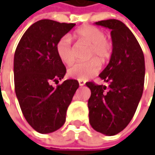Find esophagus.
I'll use <instances>...</instances> for the list:
<instances>
[{
    "instance_id": "34e87169",
    "label": "esophagus",
    "mask_w": 155,
    "mask_h": 155,
    "mask_svg": "<svg viewBox=\"0 0 155 155\" xmlns=\"http://www.w3.org/2000/svg\"><path fill=\"white\" fill-rule=\"evenodd\" d=\"M78 83H79V85H80V86H83V85H84V84H85V81L79 80L78 81Z\"/></svg>"
}]
</instances>
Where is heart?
Listing matches in <instances>:
<instances>
[{
	"instance_id": "1",
	"label": "heart",
	"mask_w": 155,
	"mask_h": 155,
	"mask_svg": "<svg viewBox=\"0 0 155 155\" xmlns=\"http://www.w3.org/2000/svg\"><path fill=\"white\" fill-rule=\"evenodd\" d=\"M74 35L78 40L91 45L88 57L91 59L77 63L69 69L68 74L72 78L85 81L99 71L101 68L99 60L105 63L110 59L112 54V44L105 38V33L101 28L91 25L79 27L76 30ZM56 51L59 58L64 64L68 65L73 64L76 51L68 35L59 39L56 45Z\"/></svg>"
}]
</instances>
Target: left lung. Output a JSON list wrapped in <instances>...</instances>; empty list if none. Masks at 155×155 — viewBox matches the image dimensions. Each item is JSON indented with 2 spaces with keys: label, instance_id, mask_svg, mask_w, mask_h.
Returning a JSON list of instances; mask_svg holds the SVG:
<instances>
[{
  "label": "left lung",
  "instance_id": "left-lung-1",
  "mask_svg": "<svg viewBox=\"0 0 155 155\" xmlns=\"http://www.w3.org/2000/svg\"><path fill=\"white\" fill-rule=\"evenodd\" d=\"M96 25L111 29L113 50L110 63L99 77L107 84L87 82L90 124L96 131L115 135L128 126L139 104L144 87V54L136 38L122 21L110 19Z\"/></svg>",
  "mask_w": 155,
  "mask_h": 155
}]
</instances>
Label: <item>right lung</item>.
I'll return each mask as SVG.
<instances>
[{
    "label": "right lung",
    "instance_id": "add662e5",
    "mask_svg": "<svg viewBox=\"0 0 155 155\" xmlns=\"http://www.w3.org/2000/svg\"><path fill=\"white\" fill-rule=\"evenodd\" d=\"M74 23L41 20L33 23L21 37L14 58L15 90L23 116L40 134H48L64 125L66 111L78 80L67 79L56 88L66 68L59 58L56 45Z\"/></svg>",
    "mask_w": 155,
    "mask_h": 155
}]
</instances>
